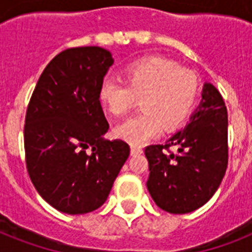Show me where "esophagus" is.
I'll use <instances>...</instances> for the list:
<instances>
[{
	"label": "esophagus",
	"mask_w": 252,
	"mask_h": 252,
	"mask_svg": "<svg viewBox=\"0 0 252 252\" xmlns=\"http://www.w3.org/2000/svg\"><path fill=\"white\" fill-rule=\"evenodd\" d=\"M141 153H142L141 146H136V145L130 146V154H132V156H137V154H141Z\"/></svg>",
	"instance_id": "34e87169"
}]
</instances>
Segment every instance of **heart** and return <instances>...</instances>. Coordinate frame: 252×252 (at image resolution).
<instances>
[{"mask_svg": "<svg viewBox=\"0 0 252 252\" xmlns=\"http://www.w3.org/2000/svg\"><path fill=\"white\" fill-rule=\"evenodd\" d=\"M199 94V77L165 57H148L132 63L124 70V82L104 77L98 89L100 104L116 118L128 114L141 98V114L115 129L116 136L132 145L153 140L162 128L171 130L182 126L191 115Z\"/></svg>", "mask_w": 252, "mask_h": 252, "instance_id": "obj_1", "label": "heart"}]
</instances>
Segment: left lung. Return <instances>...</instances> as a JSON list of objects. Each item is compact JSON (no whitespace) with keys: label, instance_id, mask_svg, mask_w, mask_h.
I'll list each match as a JSON object with an SVG mask.
<instances>
[{"label":"left lung","instance_id":"8db88e82","mask_svg":"<svg viewBox=\"0 0 252 252\" xmlns=\"http://www.w3.org/2000/svg\"><path fill=\"white\" fill-rule=\"evenodd\" d=\"M176 146L174 154L169 148ZM227 110L212 84H205L203 100L184 129L165 145H149L146 187L154 203L172 215L203 207L215 195L227 167Z\"/></svg>","mask_w":252,"mask_h":252}]
</instances>
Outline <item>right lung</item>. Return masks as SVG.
I'll use <instances>...</instances> for the list:
<instances>
[{"label":"right lung","instance_id":"obj_1","mask_svg":"<svg viewBox=\"0 0 252 252\" xmlns=\"http://www.w3.org/2000/svg\"><path fill=\"white\" fill-rule=\"evenodd\" d=\"M112 63L100 47L65 49L45 66L27 106L30 179L63 213L84 215L103 205L129 157L126 141L102 137L108 123L98 89Z\"/></svg>","mask_w":252,"mask_h":252}]
</instances>
